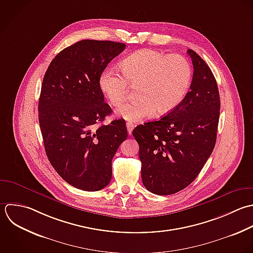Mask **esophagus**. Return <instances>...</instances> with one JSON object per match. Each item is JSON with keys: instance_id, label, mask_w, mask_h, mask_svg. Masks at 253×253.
<instances>
[{"instance_id": "1", "label": "esophagus", "mask_w": 253, "mask_h": 253, "mask_svg": "<svg viewBox=\"0 0 253 253\" xmlns=\"http://www.w3.org/2000/svg\"><path fill=\"white\" fill-rule=\"evenodd\" d=\"M126 127H127L128 134L131 135V134H132V131H133V129H134V124H132L131 122H127V123H126Z\"/></svg>"}]
</instances>
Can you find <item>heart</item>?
<instances>
[{
  "label": "heart",
  "mask_w": 253,
  "mask_h": 253,
  "mask_svg": "<svg viewBox=\"0 0 253 253\" xmlns=\"http://www.w3.org/2000/svg\"><path fill=\"white\" fill-rule=\"evenodd\" d=\"M122 73L109 68L102 72L99 85L110 104L119 106L130 85H138V98L125 102L116 113L119 117L139 122L156 111L166 114L184 99L192 81L190 62L181 55L142 49L126 57L120 64Z\"/></svg>",
  "instance_id": "heart-1"
}]
</instances>
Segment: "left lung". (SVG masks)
Segmentation results:
<instances>
[{"label": "left lung", "mask_w": 253, "mask_h": 253, "mask_svg": "<svg viewBox=\"0 0 253 253\" xmlns=\"http://www.w3.org/2000/svg\"><path fill=\"white\" fill-rule=\"evenodd\" d=\"M193 64L190 90L182 102L158 121L137 126L144 186L154 194L170 195L187 187L211 156L217 139L220 94L205 61L187 50Z\"/></svg>", "instance_id": "left-lung-1"}]
</instances>
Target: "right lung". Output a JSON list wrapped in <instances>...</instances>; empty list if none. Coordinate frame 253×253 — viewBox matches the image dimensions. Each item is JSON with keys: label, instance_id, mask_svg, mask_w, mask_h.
I'll return each instance as SVG.
<instances>
[{"label": "right lung", "instance_id": "add662e5", "mask_svg": "<svg viewBox=\"0 0 253 253\" xmlns=\"http://www.w3.org/2000/svg\"><path fill=\"white\" fill-rule=\"evenodd\" d=\"M126 45L81 40L62 50L43 78L38 120L47 158L70 185L98 191L111 180L112 159L128 133L125 120L102 124L112 112L99 78Z\"/></svg>", "mask_w": 253, "mask_h": 253}]
</instances>
